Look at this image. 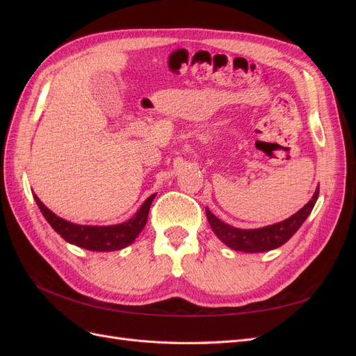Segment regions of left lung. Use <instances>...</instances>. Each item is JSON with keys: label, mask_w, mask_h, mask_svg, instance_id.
Listing matches in <instances>:
<instances>
[{"label": "left lung", "mask_w": 356, "mask_h": 356, "mask_svg": "<svg viewBox=\"0 0 356 356\" xmlns=\"http://www.w3.org/2000/svg\"><path fill=\"white\" fill-rule=\"evenodd\" d=\"M318 195L319 187L315 190V195L312 196V199L298 212L291 215L289 218L281 222L267 225V227L261 229H236L233 225L225 224L224 221L215 217L208 208L207 217L213 233L218 236V239L222 243L232 248V250L242 252H264L282 246L285 242L293 238L294 233L301 227V224L306 221L309 213L314 209L318 200Z\"/></svg>", "instance_id": "1"}]
</instances>
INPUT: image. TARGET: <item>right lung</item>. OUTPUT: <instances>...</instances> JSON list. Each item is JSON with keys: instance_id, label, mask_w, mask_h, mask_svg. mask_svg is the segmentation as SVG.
I'll list each match as a JSON object with an SVG mask.
<instances>
[{"instance_id": "right-lung-1", "label": "right lung", "mask_w": 356, "mask_h": 356, "mask_svg": "<svg viewBox=\"0 0 356 356\" xmlns=\"http://www.w3.org/2000/svg\"><path fill=\"white\" fill-rule=\"evenodd\" d=\"M154 197L156 195L149 196L143 203V207L138 209V212L134 215V217L122 224L80 225L58 217L56 213H53L47 207H44V203L34 195V199L38 204L41 213L44 215V218L51 225L53 230L72 245H77L89 251H99V252L118 251L131 245L138 238V234L141 233L143 229L145 227L148 211H149V207H152V202Z\"/></svg>"}]
</instances>
